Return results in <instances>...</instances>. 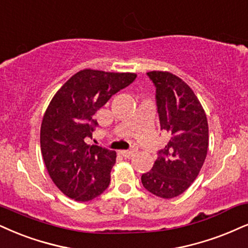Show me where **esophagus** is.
Wrapping results in <instances>:
<instances>
[{"instance_id":"obj_1","label":"esophagus","mask_w":248,"mask_h":248,"mask_svg":"<svg viewBox=\"0 0 248 248\" xmlns=\"http://www.w3.org/2000/svg\"><path fill=\"white\" fill-rule=\"evenodd\" d=\"M119 154H121L122 156L125 157V158H130V157L133 156L134 152L133 151H121V152H119Z\"/></svg>"}]
</instances>
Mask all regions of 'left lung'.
Returning a JSON list of instances; mask_svg holds the SVG:
<instances>
[{"mask_svg":"<svg viewBox=\"0 0 248 248\" xmlns=\"http://www.w3.org/2000/svg\"><path fill=\"white\" fill-rule=\"evenodd\" d=\"M156 87L161 130L170 136L152 170L142 173L147 191L163 199L185 192L197 178L208 151L206 112L191 87L167 71L147 72Z\"/></svg>","mask_w":248,"mask_h":248,"instance_id":"obj_1","label":"left lung"}]
</instances>
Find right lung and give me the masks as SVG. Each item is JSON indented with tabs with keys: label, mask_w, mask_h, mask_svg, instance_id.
<instances>
[{
	"label": "right lung",
	"mask_w": 248,
	"mask_h": 248,
	"mask_svg": "<svg viewBox=\"0 0 248 248\" xmlns=\"http://www.w3.org/2000/svg\"><path fill=\"white\" fill-rule=\"evenodd\" d=\"M136 73L85 69L57 91L46 110L40 145L54 184L76 201H90L106 191L116 152L87 145L97 125L93 116L114 94L132 84Z\"/></svg>",
	"instance_id": "1"
}]
</instances>
